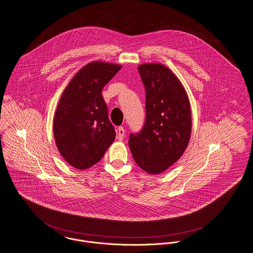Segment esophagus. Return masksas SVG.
Here are the masks:
<instances>
[{"label": "esophagus", "mask_w": 253, "mask_h": 253, "mask_svg": "<svg viewBox=\"0 0 253 253\" xmlns=\"http://www.w3.org/2000/svg\"><path fill=\"white\" fill-rule=\"evenodd\" d=\"M125 136V130L123 127H118L117 132V137L118 140H122Z\"/></svg>", "instance_id": "esophagus-1"}]
</instances>
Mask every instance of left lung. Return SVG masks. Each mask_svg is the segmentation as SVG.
I'll use <instances>...</instances> for the list:
<instances>
[{
  "instance_id": "obj_1",
  "label": "left lung",
  "mask_w": 253,
  "mask_h": 253,
  "mask_svg": "<svg viewBox=\"0 0 253 253\" xmlns=\"http://www.w3.org/2000/svg\"><path fill=\"white\" fill-rule=\"evenodd\" d=\"M138 72L145 88L143 128L131 134L129 147L136 165L150 174L167 170L185 152L192 115L187 92L172 71L160 63H143Z\"/></svg>"
}]
</instances>
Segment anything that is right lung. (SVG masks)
Instances as JSON below:
<instances>
[{"instance_id":"obj_1","label":"right lung","mask_w":253,"mask_h":253,"mask_svg":"<svg viewBox=\"0 0 253 253\" xmlns=\"http://www.w3.org/2000/svg\"><path fill=\"white\" fill-rule=\"evenodd\" d=\"M120 68L119 64L89 62L61 94L54 117V137L60 155L75 169L91 168L116 138L102 89Z\"/></svg>"}]
</instances>
